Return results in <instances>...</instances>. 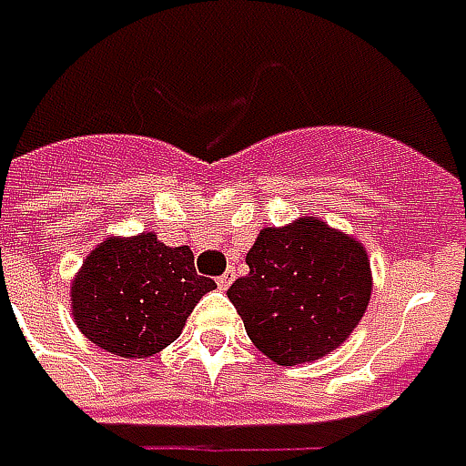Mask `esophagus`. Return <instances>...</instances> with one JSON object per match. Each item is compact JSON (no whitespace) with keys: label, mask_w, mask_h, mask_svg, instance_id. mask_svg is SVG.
I'll list each match as a JSON object with an SVG mask.
<instances>
[{"label":"esophagus","mask_w":466,"mask_h":466,"mask_svg":"<svg viewBox=\"0 0 466 466\" xmlns=\"http://www.w3.org/2000/svg\"><path fill=\"white\" fill-rule=\"evenodd\" d=\"M232 282H234V269H227V272H224L222 278L217 279V285H219V288H222V289L229 288Z\"/></svg>","instance_id":"obj_1"}]
</instances>
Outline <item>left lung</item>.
<instances>
[{
    "label": "left lung",
    "instance_id": "8db88e82",
    "mask_svg": "<svg viewBox=\"0 0 466 466\" xmlns=\"http://www.w3.org/2000/svg\"><path fill=\"white\" fill-rule=\"evenodd\" d=\"M247 265L249 275L227 295L249 340L278 366L328 356L369 308L373 278L366 247L318 217L265 227Z\"/></svg>",
    "mask_w": 466,
    "mask_h": 466
}]
</instances>
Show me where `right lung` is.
Wrapping results in <instances>:
<instances>
[{
    "label": "right lung",
    "instance_id": "obj_1",
    "mask_svg": "<svg viewBox=\"0 0 466 466\" xmlns=\"http://www.w3.org/2000/svg\"><path fill=\"white\" fill-rule=\"evenodd\" d=\"M214 288V279L197 275L188 247H166L156 232L108 237L75 272L70 310L97 348L148 358L177 340L194 305Z\"/></svg>",
    "mask_w": 466,
    "mask_h": 466
}]
</instances>
